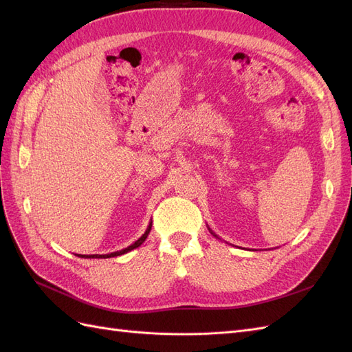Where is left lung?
Returning <instances> with one entry per match:
<instances>
[{
  "instance_id": "8db88e82",
  "label": "left lung",
  "mask_w": 352,
  "mask_h": 352,
  "mask_svg": "<svg viewBox=\"0 0 352 352\" xmlns=\"http://www.w3.org/2000/svg\"><path fill=\"white\" fill-rule=\"evenodd\" d=\"M208 230H210V233H211V235H212V236H216V238H219V236L216 235V233H214V232H212V230H211L210 228H208ZM219 239H220V238H219Z\"/></svg>"
}]
</instances>
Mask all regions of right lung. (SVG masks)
Returning a JSON list of instances; mask_svg holds the SVG:
<instances>
[{"label": "right lung", "instance_id": "1", "mask_svg": "<svg viewBox=\"0 0 352 352\" xmlns=\"http://www.w3.org/2000/svg\"><path fill=\"white\" fill-rule=\"evenodd\" d=\"M151 226H153V221H150V225H148V228H146V230H145L144 235H142L140 239H138V241H135L132 245H129V247L124 248V250L116 251V252H110V254H91V255L76 254V255H78V257H82V258H110V257H117V255L126 254V252H129V251H132V250L138 248V247H140V245H142V243H144V241H145V239H146V236H148V233L151 232Z\"/></svg>", "mask_w": 352, "mask_h": 352}]
</instances>
